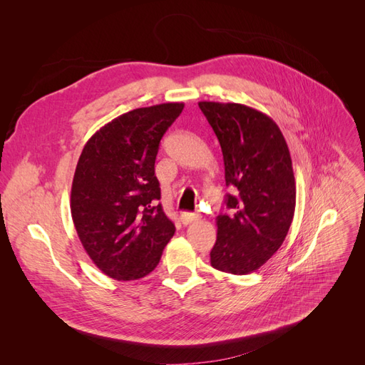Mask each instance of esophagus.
<instances>
[{
    "label": "esophagus",
    "mask_w": 365,
    "mask_h": 365,
    "mask_svg": "<svg viewBox=\"0 0 365 365\" xmlns=\"http://www.w3.org/2000/svg\"><path fill=\"white\" fill-rule=\"evenodd\" d=\"M197 219H200V215H195V213H182L181 215V222L184 225H189L192 222H196Z\"/></svg>",
    "instance_id": "obj_1"
}]
</instances>
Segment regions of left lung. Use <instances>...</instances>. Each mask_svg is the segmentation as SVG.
Returning <instances> with one entry per match:
<instances>
[{
  "mask_svg": "<svg viewBox=\"0 0 365 365\" xmlns=\"http://www.w3.org/2000/svg\"><path fill=\"white\" fill-rule=\"evenodd\" d=\"M222 149L228 213L216 217L212 267L236 275L259 269L288 235L295 212L291 153L275 121L240 103L200 102Z\"/></svg>",
  "mask_w": 365,
  "mask_h": 365,
  "instance_id": "left-lung-1",
  "label": "left lung"
}]
</instances>
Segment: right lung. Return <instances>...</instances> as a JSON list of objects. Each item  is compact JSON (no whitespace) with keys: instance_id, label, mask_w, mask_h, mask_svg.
<instances>
[{"instance_id":"1","label":"right lung","mask_w":365,"mask_h":365,"mask_svg":"<svg viewBox=\"0 0 365 365\" xmlns=\"http://www.w3.org/2000/svg\"><path fill=\"white\" fill-rule=\"evenodd\" d=\"M184 103L118 115L86 141L71 185V216L96 267L118 282L157 268L175 225L164 215L155 160Z\"/></svg>"}]
</instances>
